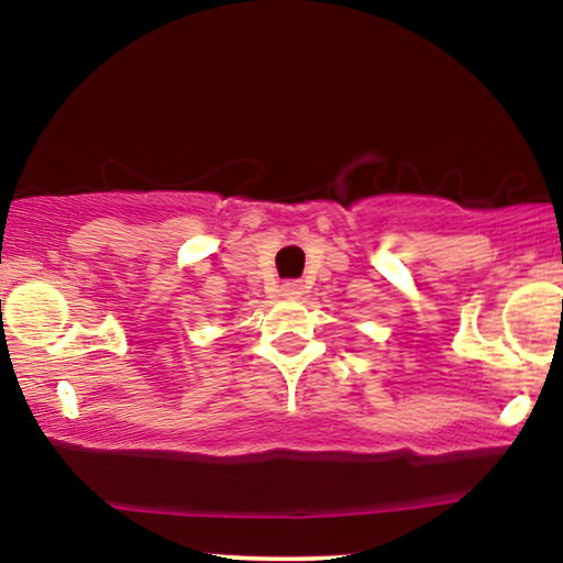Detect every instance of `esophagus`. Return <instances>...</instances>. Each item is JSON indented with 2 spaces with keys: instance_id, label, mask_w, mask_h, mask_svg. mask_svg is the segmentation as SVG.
<instances>
[{
  "instance_id": "34e87169",
  "label": "esophagus",
  "mask_w": 563,
  "mask_h": 563,
  "mask_svg": "<svg viewBox=\"0 0 563 563\" xmlns=\"http://www.w3.org/2000/svg\"><path fill=\"white\" fill-rule=\"evenodd\" d=\"M301 294H303V283L299 280H290L283 286V296H286V299H299Z\"/></svg>"
}]
</instances>
